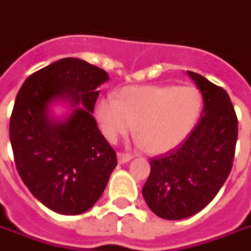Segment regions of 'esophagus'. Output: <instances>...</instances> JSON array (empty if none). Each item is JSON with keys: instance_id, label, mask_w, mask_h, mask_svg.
I'll use <instances>...</instances> for the list:
<instances>
[{"instance_id": "obj_1", "label": "esophagus", "mask_w": 251, "mask_h": 251, "mask_svg": "<svg viewBox=\"0 0 251 251\" xmlns=\"http://www.w3.org/2000/svg\"><path fill=\"white\" fill-rule=\"evenodd\" d=\"M117 159H118V163L124 164V163H127V162H130V160L133 159V155H131V154H127V152H118Z\"/></svg>"}]
</instances>
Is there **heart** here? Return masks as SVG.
Wrapping results in <instances>:
<instances>
[{
    "mask_svg": "<svg viewBox=\"0 0 251 251\" xmlns=\"http://www.w3.org/2000/svg\"><path fill=\"white\" fill-rule=\"evenodd\" d=\"M201 97L192 87H127L118 100L106 97L97 105V118L110 142L134 134L151 154L176 147L194 129Z\"/></svg>",
    "mask_w": 251,
    "mask_h": 251,
    "instance_id": "heart-1",
    "label": "heart"
}]
</instances>
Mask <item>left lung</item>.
Instances as JSON below:
<instances>
[{
  "label": "left lung",
  "mask_w": 251,
  "mask_h": 251,
  "mask_svg": "<svg viewBox=\"0 0 251 251\" xmlns=\"http://www.w3.org/2000/svg\"><path fill=\"white\" fill-rule=\"evenodd\" d=\"M204 100L201 118L179 147L151 158L142 195L158 217L183 220L205 208L224 185L234 159L238 122L230 97L204 76L187 71Z\"/></svg>",
  "instance_id": "obj_1"
}]
</instances>
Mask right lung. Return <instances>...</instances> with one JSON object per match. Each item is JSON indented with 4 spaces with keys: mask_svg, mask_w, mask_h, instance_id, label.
Listing matches in <instances>:
<instances>
[{
    "mask_svg": "<svg viewBox=\"0 0 251 251\" xmlns=\"http://www.w3.org/2000/svg\"><path fill=\"white\" fill-rule=\"evenodd\" d=\"M108 80L99 67L64 57L28 76L15 97L9 134L17 171L34 198L60 215L91 209L117 166L92 116L97 88ZM57 102L70 108L62 119L50 109Z\"/></svg>",
    "mask_w": 251,
    "mask_h": 251,
    "instance_id": "right-lung-1",
    "label": "right lung"
}]
</instances>
